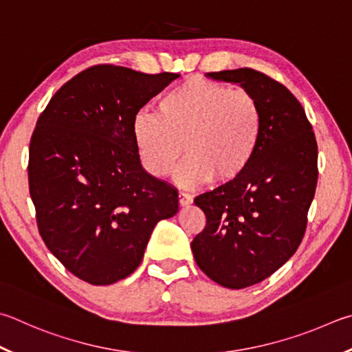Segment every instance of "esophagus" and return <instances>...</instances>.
<instances>
[{
  "mask_svg": "<svg viewBox=\"0 0 352 352\" xmlns=\"http://www.w3.org/2000/svg\"><path fill=\"white\" fill-rule=\"evenodd\" d=\"M192 197H190L189 194H184V192H180L178 194V203H180V206H189V204H192Z\"/></svg>",
  "mask_w": 352,
  "mask_h": 352,
  "instance_id": "1",
  "label": "esophagus"
}]
</instances>
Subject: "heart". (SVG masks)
<instances>
[{"label":"heart","mask_w":352,"mask_h":352,"mask_svg":"<svg viewBox=\"0 0 352 352\" xmlns=\"http://www.w3.org/2000/svg\"><path fill=\"white\" fill-rule=\"evenodd\" d=\"M132 137L151 175L168 177L188 154L175 180L194 189L215 180L232 183L248 169L261 137V109L246 91L188 78L166 92L155 115L140 113Z\"/></svg>","instance_id":"obj_1"}]
</instances>
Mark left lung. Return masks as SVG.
Returning a JSON list of instances; mask_svg holds the SVG:
<instances>
[{"mask_svg":"<svg viewBox=\"0 0 352 352\" xmlns=\"http://www.w3.org/2000/svg\"><path fill=\"white\" fill-rule=\"evenodd\" d=\"M254 95L261 137L251 164L232 183L195 197L206 226L190 243L206 276L229 289L263 282L302 241L317 186V142L298 100L254 69L206 74Z\"/></svg>","mask_w":352,"mask_h":352,"instance_id":"8db88e82","label":"left lung"}]
</instances>
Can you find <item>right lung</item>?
Here are the masks:
<instances>
[{
  "label": "right lung",
  "mask_w": 352,
  "mask_h": 352,
  "mask_svg": "<svg viewBox=\"0 0 352 352\" xmlns=\"http://www.w3.org/2000/svg\"><path fill=\"white\" fill-rule=\"evenodd\" d=\"M178 76L95 66L67 81L36 121L28 170L38 231L87 283L131 276L157 223L178 212L177 189L143 168L132 137L138 111Z\"/></svg>",
  "instance_id": "1"
}]
</instances>
